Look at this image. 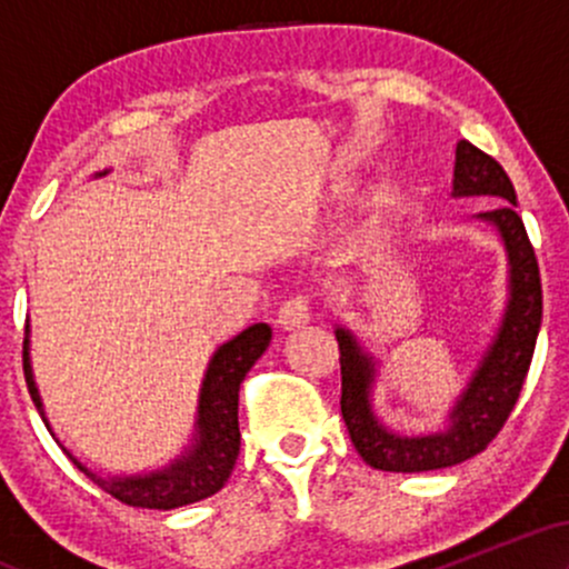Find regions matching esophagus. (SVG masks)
Masks as SVG:
<instances>
[{"instance_id": "obj_1", "label": "esophagus", "mask_w": 569, "mask_h": 569, "mask_svg": "<svg viewBox=\"0 0 569 569\" xmlns=\"http://www.w3.org/2000/svg\"><path fill=\"white\" fill-rule=\"evenodd\" d=\"M310 316H312L310 299H307V297H291V299H286L283 305H280L278 323H280V329L291 331V329H297V326H305L307 321H310Z\"/></svg>"}]
</instances>
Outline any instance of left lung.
Here are the masks:
<instances>
[{"label": "left lung", "instance_id": "left-lung-1", "mask_svg": "<svg viewBox=\"0 0 569 569\" xmlns=\"http://www.w3.org/2000/svg\"><path fill=\"white\" fill-rule=\"evenodd\" d=\"M452 198L502 200L492 211L476 213V221L498 232L508 262V299L502 318L481 352L479 367L468 377L452 409L436 433L403 436L390 430L375 411V382L380 361L345 326H337L339 367H342V420L352 447L377 471L420 473L471 460L498 436L511 415L535 352L543 291L535 248L525 221L516 213V189L495 158L460 141L455 149Z\"/></svg>", "mask_w": 569, "mask_h": 569}]
</instances>
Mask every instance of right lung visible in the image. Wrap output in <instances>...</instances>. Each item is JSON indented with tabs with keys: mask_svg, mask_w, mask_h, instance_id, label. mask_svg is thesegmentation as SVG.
Listing matches in <instances>:
<instances>
[{
	"mask_svg": "<svg viewBox=\"0 0 569 569\" xmlns=\"http://www.w3.org/2000/svg\"><path fill=\"white\" fill-rule=\"evenodd\" d=\"M109 171L96 173L107 176ZM31 329L26 323V339H23V375L26 385H29L31 401L48 426L50 436L56 439L53 428H50L48 415H44L42 396H39L34 369H31ZM272 339V329L267 323H253L230 342L219 345L213 350L211 361H208L206 375H202L200 396H198V415H194V433L181 455H176L168 466L154 468V471L143 473H98L88 468L80 457H74L58 441V447L67 452V457L74 462L80 471L88 476L93 485H98L103 492H109L126 506L133 508H158V511H171V508L189 506L217 495L224 481L230 479L234 460L240 452V428H238V390L248 369L262 358Z\"/></svg>",
	"mask_w": 569,
	"mask_h": 569,
	"instance_id": "obj_1",
	"label": "right lung"
}]
</instances>
